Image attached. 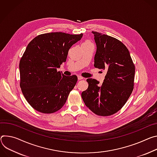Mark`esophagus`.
<instances>
[{"mask_svg": "<svg viewBox=\"0 0 157 157\" xmlns=\"http://www.w3.org/2000/svg\"><path fill=\"white\" fill-rule=\"evenodd\" d=\"M78 80H83V79H84V78L83 77H82V76H80V75H78Z\"/></svg>", "mask_w": 157, "mask_h": 157, "instance_id": "obj_1", "label": "esophagus"}]
</instances>
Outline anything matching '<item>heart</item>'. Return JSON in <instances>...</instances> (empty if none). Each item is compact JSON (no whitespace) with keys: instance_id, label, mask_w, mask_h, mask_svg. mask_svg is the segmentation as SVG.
<instances>
[{"instance_id":"1","label":"heart","mask_w":157,"mask_h":157,"mask_svg":"<svg viewBox=\"0 0 157 157\" xmlns=\"http://www.w3.org/2000/svg\"><path fill=\"white\" fill-rule=\"evenodd\" d=\"M82 45H87V46H90V45H94L93 43L90 41V40H86Z\"/></svg>"}]
</instances>
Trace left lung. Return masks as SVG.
<instances>
[{"label":"left lung","mask_w":157,"mask_h":157,"mask_svg":"<svg viewBox=\"0 0 157 157\" xmlns=\"http://www.w3.org/2000/svg\"><path fill=\"white\" fill-rule=\"evenodd\" d=\"M97 45L94 67L105 69L102 84L88 78V89L82 98L92 112L99 116H110L122 108L134 88L135 68L127 47L119 40L92 32Z\"/></svg>","instance_id":"8db88e82"}]
</instances>
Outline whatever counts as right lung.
<instances>
[{"label":"right lung","instance_id":"add662e5","mask_svg":"<svg viewBox=\"0 0 157 157\" xmlns=\"http://www.w3.org/2000/svg\"><path fill=\"white\" fill-rule=\"evenodd\" d=\"M83 36L63 32L39 35L28 44L21 59L20 86L30 105L43 113L59 110L77 82L75 75L57 71L71 47Z\"/></svg>","mask_w":157,"mask_h":157}]
</instances>
